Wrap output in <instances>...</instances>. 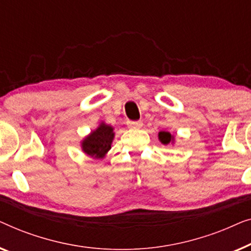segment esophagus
Returning a JSON list of instances; mask_svg holds the SVG:
<instances>
[{"instance_id":"obj_1","label":"esophagus","mask_w":251,"mask_h":251,"mask_svg":"<svg viewBox=\"0 0 251 251\" xmlns=\"http://www.w3.org/2000/svg\"><path fill=\"white\" fill-rule=\"evenodd\" d=\"M143 124H142V122H141V121H136V122L128 121V122H127V126L130 127V128H140V127Z\"/></svg>"}]
</instances>
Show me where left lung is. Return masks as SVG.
Wrapping results in <instances>:
<instances>
[{"mask_svg": "<svg viewBox=\"0 0 251 251\" xmlns=\"http://www.w3.org/2000/svg\"><path fill=\"white\" fill-rule=\"evenodd\" d=\"M159 140L164 144H168L169 142H171V140H173V136L171 135V133L169 132L161 130V132H159Z\"/></svg>", "mask_w": 251, "mask_h": 251, "instance_id": "8db88e82", "label": "left lung"}]
</instances>
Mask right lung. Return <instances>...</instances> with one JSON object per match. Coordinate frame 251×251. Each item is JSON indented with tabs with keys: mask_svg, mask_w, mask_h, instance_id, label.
I'll return each instance as SVG.
<instances>
[{
	"mask_svg": "<svg viewBox=\"0 0 251 251\" xmlns=\"http://www.w3.org/2000/svg\"><path fill=\"white\" fill-rule=\"evenodd\" d=\"M112 139V127L101 124L83 141L84 152L94 158H103L104 154L111 149Z\"/></svg>",
	"mask_w": 251,
	"mask_h": 251,
	"instance_id": "obj_1",
	"label": "right lung"
}]
</instances>
